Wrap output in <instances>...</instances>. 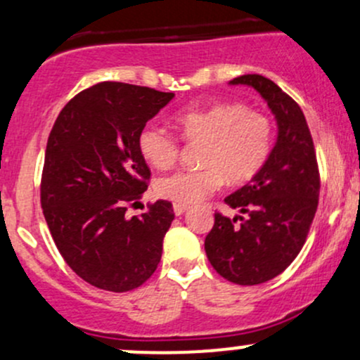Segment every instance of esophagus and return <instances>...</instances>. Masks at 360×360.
Instances as JSON below:
<instances>
[{
    "label": "esophagus",
    "mask_w": 360,
    "mask_h": 360,
    "mask_svg": "<svg viewBox=\"0 0 360 360\" xmlns=\"http://www.w3.org/2000/svg\"><path fill=\"white\" fill-rule=\"evenodd\" d=\"M186 212H188V207H186V205H179V203L174 205V213H176L177 217L183 215V213H186Z\"/></svg>",
    "instance_id": "34e87169"
}]
</instances>
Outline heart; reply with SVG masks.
<instances>
[{"label":"heart","mask_w":360,"mask_h":360,"mask_svg":"<svg viewBox=\"0 0 360 360\" xmlns=\"http://www.w3.org/2000/svg\"><path fill=\"white\" fill-rule=\"evenodd\" d=\"M176 124L188 140H205L203 167L179 169L157 179L162 198L195 205L220 188L224 179L240 184L252 179L271 150V122L240 104L188 105L176 114ZM138 150L150 165L165 169L179 155V140L167 128L147 122L136 138Z\"/></svg>","instance_id":"obj_1"}]
</instances>
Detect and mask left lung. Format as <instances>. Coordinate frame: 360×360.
<instances>
[{
  "label": "left lung",
  "instance_id": "obj_1",
  "mask_svg": "<svg viewBox=\"0 0 360 360\" xmlns=\"http://www.w3.org/2000/svg\"><path fill=\"white\" fill-rule=\"evenodd\" d=\"M229 85H248L262 96L275 116L276 140L262 171L224 200L248 217L231 220L215 213L205 251L229 282L258 285L282 274L302 250L318 208V164L306 117L294 98L262 75H243Z\"/></svg>",
  "mask_w": 360,
  "mask_h": 360
}]
</instances>
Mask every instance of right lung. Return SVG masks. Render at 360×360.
<instances>
[{"label":"right lung","mask_w":360,"mask_h":360,"mask_svg":"<svg viewBox=\"0 0 360 360\" xmlns=\"http://www.w3.org/2000/svg\"><path fill=\"white\" fill-rule=\"evenodd\" d=\"M172 98V92L102 82L71 98L51 129L42 210L65 262L97 289H136L160 263L172 205L159 200L128 219L126 203L148 188L138 133Z\"/></svg>","instance_id":"add662e5"}]
</instances>
